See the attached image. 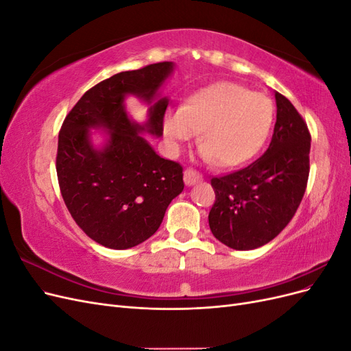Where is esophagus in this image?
Segmentation results:
<instances>
[{
	"instance_id": "esophagus-1",
	"label": "esophagus",
	"mask_w": 351,
	"mask_h": 351,
	"mask_svg": "<svg viewBox=\"0 0 351 351\" xmlns=\"http://www.w3.org/2000/svg\"><path fill=\"white\" fill-rule=\"evenodd\" d=\"M197 182H202V176L193 168H187L184 171V183L187 186H193Z\"/></svg>"
}]
</instances>
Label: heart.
I'll return each mask as SVG.
<instances>
[{
	"label": "heart",
	"instance_id": "1",
	"mask_svg": "<svg viewBox=\"0 0 351 351\" xmlns=\"http://www.w3.org/2000/svg\"><path fill=\"white\" fill-rule=\"evenodd\" d=\"M272 120L269 98L221 82L192 95L180 110L165 112L162 133L169 151L177 154L200 132V156L217 167L232 168L256 156L268 139Z\"/></svg>",
	"mask_w": 351,
	"mask_h": 351
}]
</instances>
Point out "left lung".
Returning <instances> with one entry per match:
<instances>
[{"instance_id": "obj_1", "label": "left lung", "mask_w": 351, "mask_h": 351, "mask_svg": "<svg viewBox=\"0 0 351 351\" xmlns=\"http://www.w3.org/2000/svg\"><path fill=\"white\" fill-rule=\"evenodd\" d=\"M275 101L277 123L267 152L246 168L210 180L215 192L210 231L236 250L256 249L277 237L306 192L309 129L289 99L275 92Z\"/></svg>"}]
</instances>
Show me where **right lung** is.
Listing matches in <instances>:
<instances>
[{"instance_id":"add662e5","label":"right lung","mask_w":351,"mask_h":351,"mask_svg":"<svg viewBox=\"0 0 351 351\" xmlns=\"http://www.w3.org/2000/svg\"><path fill=\"white\" fill-rule=\"evenodd\" d=\"M173 70V62L164 61L117 73L84 93L61 125V196L76 224L105 247L130 249L149 239L184 189L183 167L159 156L141 134L162 136L168 99L156 95ZM127 94L152 105L146 125L126 115ZM90 128L106 129L102 148L91 145Z\"/></svg>"}]
</instances>
